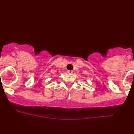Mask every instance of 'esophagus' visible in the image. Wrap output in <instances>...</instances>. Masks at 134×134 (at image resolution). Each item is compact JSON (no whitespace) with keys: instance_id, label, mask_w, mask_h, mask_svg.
<instances>
[{"instance_id":"1","label":"esophagus","mask_w":134,"mask_h":134,"mask_svg":"<svg viewBox=\"0 0 134 134\" xmlns=\"http://www.w3.org/2000/svg\"><path fill=\"white\" fill-rule=\"evenodd\" d=\"M72 72H73L72 70H67V73H69V74H72Z\"/></svg>"}]
</instances>
